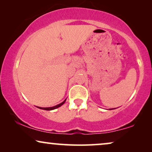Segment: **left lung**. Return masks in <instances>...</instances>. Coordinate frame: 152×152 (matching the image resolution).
I'll return each mask as SVG.
<instances>
[{"label":"left lung","instance_id":"left-lung-1","mask_svg":"<svg viewBox=\"0 0 152 152\" xmlns=\"http://www.w3.org/2000/svg\"><path fill=\"white\" fill-rule=\"evenodd\" d=\"M110 110H113V109H110Z\"/></svg>","mask_w":152,"mask_h":152}]
</instances>
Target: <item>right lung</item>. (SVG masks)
<instances>
[{"label": "right lung", "instance_id": "obj_1", "mask_svg": "<svg viewBox=\"0 0 152 152\" xmlns=\"http://www.w3.org/2000/svg\"><path fill=\"white\" fill-rule=\"evenodd\" d=\"M66 99L64 100V101H63L61 103L58 104V105H57L56 106H54V107H37L38 108H40V109H42V110H54V109H56V108H58L59 107H61L62 105H64V102H66Z\"/></svg>", "mask_w": 152, "mask_h": 152}]
</instances>
